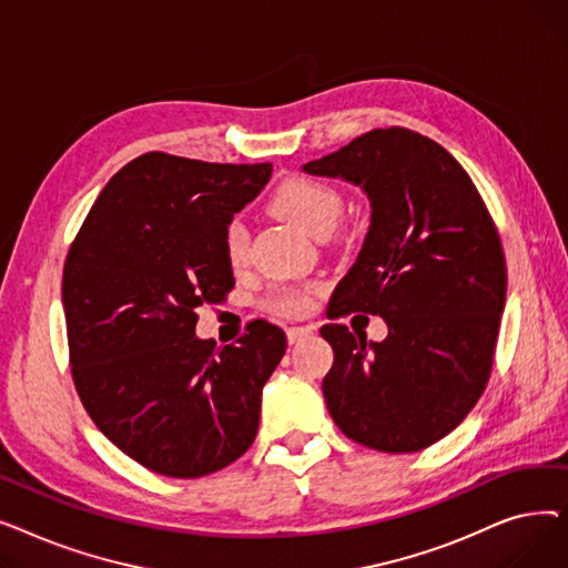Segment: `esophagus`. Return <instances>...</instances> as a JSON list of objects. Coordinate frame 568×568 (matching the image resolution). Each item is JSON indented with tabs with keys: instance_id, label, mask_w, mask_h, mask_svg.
Returning a JSON list of instances; mask_svg holds the SVG:
<instances>
[{
	"instance_id": "1",
	"label": "esophagus",
	"mask_w": 568,
	"mask_h": 568,
	"mask_svg": "<svg viewBox=\"0 0 568 568\" xmlns=\"http://www.w3.org/2000/svg\"><path fill=\"white\" fill-rule=\"evenodd\" d=\"M311 334H313L311 326H290V329H287V341H290V345H296L300 341L308 338Z\"/></svg>"
}]
</instances>
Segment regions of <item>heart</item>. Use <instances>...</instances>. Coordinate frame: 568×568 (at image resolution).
<instances>
[{"instance_id": "heart-1", "label": "heart", "mask_w": 568, "mask_h": 568, "mask_svg": "<svg viewBox=\"0 0 568 568\" xmlns=\"http://www.w3.org/2000/svg\"><path fill=\"white\" fill-rule=\"evenodd\" d=\"M274 209L306 232L324 236L334 230L343 214V193L315 176H292L283 182L272 200ZM251 232L242 216H232L223 227V253L232 268L248 262ZM313 287H276L268 294V306L283 315H304L311 308Z\"/></svg>"}]
</instances>
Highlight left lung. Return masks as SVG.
I'll use <instances>...</instances> for the list:
<instances>
[{"instance_id": "left-lung-1", "label": "left lung", "mask_w": 568, "mask_h": 568, "mask_svg": "<svg viewBox=\"0 0 568 568\" xmlns=\"http://www.w3.org/2000/svg\"><path fill=\"white\" fill-rule=\"evenodd\" d=\"M371 200L364 248L332 296V320L379 315L368 343L324 324L334 366L322 394L336 426L384 454H412L449 435L481 398L506 302V262L486 202L435 140L375 129L304 165Z\"/></svg>"}]
</instances>
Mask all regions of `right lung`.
<instances>
[{"label": "right lung", "mask_w": 568, "mask_h": 568, "mask_svg": "<svg viewBox=\"0 0 568 568\" xmlns=\"http://www.w3.org/2000/svg\"><path fill=\"white\" fill-rule=\"evenodd\" d=\"M272 170L142 154L110 179L69 248L62 302L78 396L116 449L156 474L219 471L257 435L283 329L253 320L219 347L195 324L200 306L234 287L223 227Z\"/></svg>", "instance_id": "right-lung-1"}]
</instances>
